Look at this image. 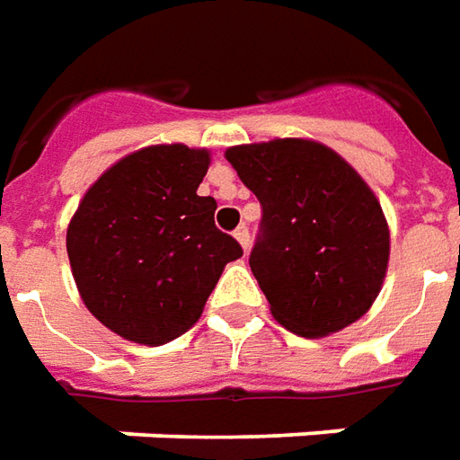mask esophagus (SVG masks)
<instances>
[{
	"label": "esophagus",
	"mask_w": 460,
	"mask_h": 460,
	"mask_svg": "<svg viewBox=\"0 0 460 460\" xmlns=\"http://www.w3.org/2000/svg\"><path fill=\"white\" fill-rule=\"evenodd\" d=\"M234 239H236V242L242 243L243 252L249 249V229H246V226H239V229L234 231Z\"/></svg>",
	"instance_id": "34e87169"
}]
</instances>
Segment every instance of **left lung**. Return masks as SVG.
<instances>
[{
  "label": "left lung",
  "instance_id": "left-lung-1",
  "mask_svg": "<svg viewBox=\"0 0 460 460\" xmlns=\"http://www.w3.org/2000/svg\"><path fill=\"white\" fill-rule=\"evenodd\" d=\"M261 204V236L249 267L274 320L302 337L358 322L383 289L390 229L373 189L352 165L309 138L226 148Z\"/></svg>",
  "mask_w": 460,
  "mask_h": 460
}]
</instances>
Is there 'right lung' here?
Here are the masks:
<instances>
[{
	"label": "right lung",
	"instance_id": "obj_1",
	"mask_svg": "<svg viewBox=\"0 0 460 460\" xmlns=\"http://www.w3.org/2000/svg\"><path fill=\"white\" fill-rule=\"evenodd\" d=\"M206 148L146 146L85 190L67 226L77 292L93 317L138 345H165L199 322L224 267L242 256L217 229L199 183Z\"/></svg>",
	"mask_w": 460,
	"mask_h": 460
}]
</instances>
